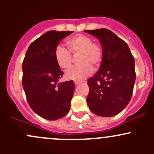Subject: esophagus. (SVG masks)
I'll return each mask as SVG.
<instances>
[{
  "label": "esophagus",
  "instance_id": "esophagus-1",
  "mask_svg": "<svg viewBox=\"0 0 154 154\" xmlns=\"http://www.w3.org/2000/svg\"><path fill=\"white\" fill-rule=\"evenodd\" d=\"M80 83H81V82L80 81H74V85H75V86H77V85L80 84Z\"/></svg>",
  "mask_w": 154,
  "mask_h": 154
}]
</instances>
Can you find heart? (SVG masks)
<instances>
[{
    "instance_id": "1",
    "label": "heart",
    "mask_w": 154,
    "mask_h": 154,
    "mask_svg": "<svg viewBox=\"0 0 154 154\" xmlns=\"http://www.w3.org/2000/svg\"><path fill=\"white\" fill-rule=\"evenodd\" d=\"M68 50L62 45L57 46L54 51V57L57 65L66 69L72 64L73 55L77 56L79 65L68 69L65 74L67 80L82 81L92 73L93 68L97 69L103 60V51L97 44L93 43L91 37L83 34L74 35L66 41Z\"/></svg>"
}]
</instances>
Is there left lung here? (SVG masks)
Returning a JSON list of instances; mask_svg holds the SVG:
<instances>
[{
	"mask_svg": "<svg viewBox=\"0 0 154 154\" xmlns=\"http://www.w3.org/2000/svg\"><path fill=\"white\" fill-rule=\"evenodd\" d=\"M85 32L98 38L103 49L100 69L88 80L87 104L97 116H116L127 106L133 94L136 80L134 57L127 43L109 29Z\"/></svg>",
	"mask_w": 154,
	"mask_h": 154,
	"instance_id": "obj_1",
	"label": "left lung"
}]
</instances>
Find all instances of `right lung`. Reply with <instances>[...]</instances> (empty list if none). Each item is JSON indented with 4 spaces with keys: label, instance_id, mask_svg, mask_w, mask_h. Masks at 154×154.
Masks as SVG:
<instances>
[{
    "label": "right lung",
    "instance_id": "add662e5",
    "mask_svg": "<svg viewBox=\"0 0 154 154\" xmlns=\"http://www.w3.org/2000/svg\"><path fill=\"white\" fill-rule=\"evenodd\" d=\"M73 31L51 30L32 42L22 63V86L30 108L42 118L57 120L68 114L74 95L73 80L58 83L63 72L54 51Z\"/></svg>",
    "mask_w": 154,
    "mask_h": 154
}]
</instances>
